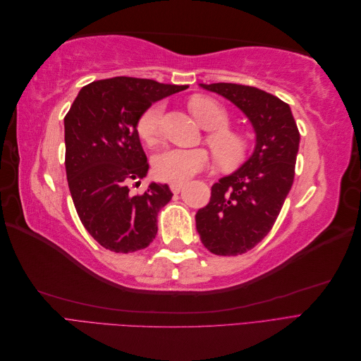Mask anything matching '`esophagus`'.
<instances>
[{
  "instance_id": "1",
  "label": "esophagus",
  "mask_w": 361,
  "mask_h": 361,
  "mask_svg": "<svg viewBox=\"0 0 361 361\" xmlns=\"http://www.w3.org/2000/svg\"><path fill=\"white\" fill-rule=\"evenodd\" d=\"M183 188V183H170V190L173 194H179Z\"/></svg>"
}]
</instances>
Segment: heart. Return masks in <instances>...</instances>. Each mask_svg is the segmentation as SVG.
<instances>
[{
    "label": "heart",
    "instance_id": "1",
    "mask_svg": "<svg viewBox=\"0 0 361 361\" xmlns=\"http://www.w3.org/2000/svg\"><path fill=\"white\" fill-rule=\"evenodd\" d=\"M190 110L195 120L207 130V145L211 146L215 158L223 166H236L241 162L250 147L245 135L228 129L231 117L226 108L209 96H194L190 101ZM162 105L155 104L141 114L137 123L140 138L147 145H155L159 137ZM209 164V155L203 149L171 147L162 150L154 159L157 178L171 183H183L194 174L204 170Z\"/></svg>",
    "mask_w": 361,
    "mask_h": 361
}]
</instances>
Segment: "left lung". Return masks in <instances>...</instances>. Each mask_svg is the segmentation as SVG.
Masks as SVG:
<instances>
[{"label": "left lung", "instance_id": "8db88e82", "mask_svg": "<svg viewBox=\"0 0 361 361\" xmlns=\"http://www.w3.org/2000/svg\"><path fill=\"white\" fill-rule=\"evenodd\" d=\"M200 85L236 105L256 134L251 157L212 185L209 203L195 214L203 245L218 256H238L274 226L293 183L300 133L290 106L274 94L232 82Z\"/></svg>", "mask_w": 361, "mask_h": 361}]
</instances>
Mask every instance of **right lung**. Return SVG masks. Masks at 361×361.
Listing matches in <instances>:
<instances>
[{
    "instance_id": "add662e5",
    "label": "right lung",
    "mask_w": 361,
    "mask_h": 361,
    "mask_svg": "<svg viewBox=\"0 0 361 361\" xmlns=\"http://www.w3.org/2000/svg\"><path fill=\"white\" fill-rule=\"evenodd\" d=\"M188 85L116 76L84 85L64 117L66 176L75 209L97 243L116 253H133L154 241L157 216L171 200L167 183L140 185L149 164L137 133L147 108Z\"/></svg>"
}]
</instances>
